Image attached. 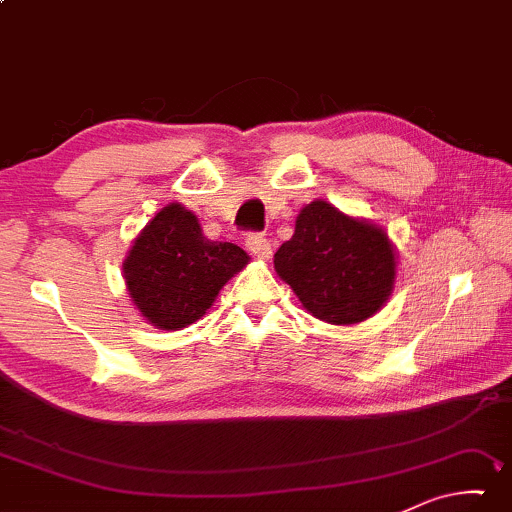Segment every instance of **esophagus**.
<instances>
[{"label": "esophagus", "mask_w": 512, "mask_h": 512, "mask_svg": "<svg viewBox=\"0 0 512 512\" xmlns=\"http://www.w3.org/2000/svg\"><path fill=\"white\" fill-rule=\"evenodd\" d=\"M246 248L255 257H259V259H269L271 253H273L269 239L262 237V234H248V237H246Z\"/></svg>", "instance_id": "esophagus-1"}]
</instances>
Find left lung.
Here are the masks:
<instances>
[{
  "label": "left lung",
  "instance_id": "left-lung-1",
  "mask_svg": "<svg viewBox=\"0 0 512 512\" xmlns=\"http://www.w3.org/2000/svg\"><path fill=\"white\" fill-rule=\"evenodd\" d=\"M275 271L316 319L351 326L392 296L396 253L383 227L351 218L326 200L300 209L294 237L275 253Z\"/></svg>",
  "mask_w": 512,
  "mask_h": 512
}]
</instances>
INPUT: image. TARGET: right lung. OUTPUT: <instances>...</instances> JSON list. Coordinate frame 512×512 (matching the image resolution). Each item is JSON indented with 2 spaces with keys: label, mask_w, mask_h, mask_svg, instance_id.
<instances>
[{
  "label": "right lung",
  "mask_w": 512,
  "mask_h": 512,
  "mask_svg": "<svg viewBox=\"0 0 512 512\" xmlns=\"http://www.w3.org/2000/svg\"><path fill=\"white\" fill-rule=\"evenodd\" d=\"M248 259L234 243L207 239L196 214L170 202L134 239L123 271L129 298L145 321L180 330L212 307Z\"/></svg>",
  "instance_id": "add662e5"
}]
</instances>
